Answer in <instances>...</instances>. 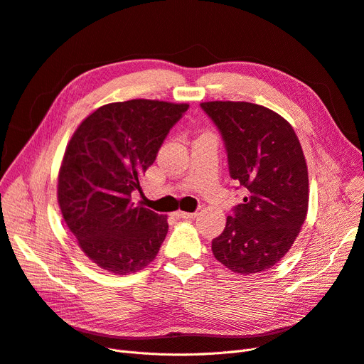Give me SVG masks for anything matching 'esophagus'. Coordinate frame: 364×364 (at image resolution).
I'll use <instances>...</instances> for the list:
<instances>
[{"mask_svg":"<svg viewBox=\"0 0 364 364\" xmlns=\"http://www.w3.org/2000/svg\"><path fill=\"white\" fill-rule=\"evenodd\" d=\"M173 215L176 217H178V218H195L196 215H198V213H186V211H177V213H173Z\"/></svg>","mask_w":364,"mask_h":364,"instance_id":"1","label":"esophagus"}]
</instances>
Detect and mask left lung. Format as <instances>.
Wrapping results in <instances>:
<instances>
[{"label": "left lung", "instance_id": "obj_1", "mask_svg": "<svg viewBox=\"0 0 364 364\" xmlns=\"http://www.w3.org/2000/svg\"><path fill=\"white\" fill-rule=\"evenodd\" d=\"M200 107L223 136L230 177L247 188L213 241V255L235 274L263 272L287 255L305 223L309 181L302 146L293 126L263 105L210 101Z\"/></svg>", "mask_w": 364, "mask_h": 364}]
</instances>
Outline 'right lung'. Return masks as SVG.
<instances>
[{
    "instance_id": "obj_1",
    "label": "right lung",
    "mask_w": 364,
    "mask_h": 364,
    "mask_svg": "<svg viewBox=\"0 0 364 364\" xmlns=\"http://www.w3.org/2000/svg\"><path fill=\"white\" fill-rule=\"evenodd\" d=\"M188 104L131 100L102 105L75 129L58 173V203L78 247L101 269H144L168 233L166 215L135 205L134 191Z\"/></svg>"
}]
</instances>
